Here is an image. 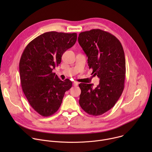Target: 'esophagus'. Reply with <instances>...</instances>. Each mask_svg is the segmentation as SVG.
Masks as SVG:
<instances>
[{
    "instance_id": "34e87169",
    "label": "esophagus",
    "mask_w": 152,
    "mask_h": 152,
    "mask_svg": "<svg viewBox=\"0 0 152 152\" xmlns=\"http://www.w3.org/2000/svg\"><path fill=\"white\" fill-rule=\"evenodd\" d=\"M78 84H79V83H78V82H77L74 81V82H73V86H77L78 85Z\"/></svg>"
}]
</instances>
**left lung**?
<instances>
[{"label": "left lung", "mask_w": 152, "mask_h": 152, "mask_svg": "<svg viewBox=\"0 0 152 152\" xmlns=\"http://www.w3.org/2000/svg\"><path fill=\"white\" fill-rule=\"evenodd\" d=\"M78 42L86 56L90 69L100 79L92 83H80L79 104L90 115L97 116L111 110L121 96L124 86L126 60L120 41L111 34L92 29L79 34Z\"/></svg>", "instance_id": "obj_1"}]
</instances>
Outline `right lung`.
Here are the masks:
<instances>
[{
  "label": "right lung",
  "instance_id": "add662e5",
  "mask_svg": "<svg viewBox=\"0 0 152 152\" xmlns=\"http://www.w3.org/2000/svg\"><path fill=\"white\" fill-rule=\"evenodd\" d=\"M76 39V33L46 32L31 41L21 55L19 63L21 87L32 107L42 116L54 114L65 93L72 86V81L60 80L52 71Z\"/></svg>",
  "mask_w": 152,
  "mask_h": 152
}]
</instances>
